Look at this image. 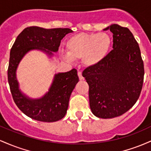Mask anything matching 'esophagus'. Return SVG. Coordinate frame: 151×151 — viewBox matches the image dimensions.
Returning a JSON list of instances; mask_svg holds the SVG:
<instances>
[{
    "label": "esophagus",
    "mask_w": 151,
    "mask_h": 151,
    "mask_svg": "<svg viewBox=\"0 0 151 151\" xmlns=\"http://www.w3.org/2000/svg\"><path fill=\"white\" fill-rule=\"evenodd\" d=\"M78 76H79V79H80V80H83V79H84V77L82 76V73H81V72H78Z\"/></svg>",
    "instance_id": "1"
}]
</instances>
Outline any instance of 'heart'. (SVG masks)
<instances>
[{"label": "heart", "mask_w": 151, "mask_h": 151, "mask_svg": "<svg viewBox=\"0 0 151 151\" xmlns=\"http://www.w3.org/2000/svg\"><path fill=\"white\" fill-rule=\"evenodd\" d=\"M111 45V39L108 34L79 33L71 37L66 44L67 55L62 54L65 60L82 59L84 65L93 67L103 61Z\"/></svg>", "instance_id": "obj_1"}]
</instances>
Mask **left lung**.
I'll use <instances>...</instances> for the list:
<instances>
[{
    "label": "left lung",
    "mask_w": 151,
    "mask_h": 151,
    "mask_svg": "<svg viewBox=\"0 0 151 151\" xmlns=\"http://www.w3.org/2000/svg\"><path fill=\"white\" fill-rule=\"evenodd\" d=\"M113 33V48L99 64L89 67L82 75L89 84L92 113L101 119L125 114L141 94L144 66L139 45L125 27L114 24L104 29Z\"/></svg>",
    "instance_id": "8db88e82"
}]
</instances>
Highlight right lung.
Here are the masks:
<instances>
[{
    "label": "right lung",
    "instance_id": "right-lung-1",
    "mask_svg": "<svg viewBox=\"0 0 151 151\" xmlns=\"http://www.w3.org/2000/svg\"><path fill=\"white\" fill-rule=\"evenodd\" d=\"M72 32L70 28L45 29L30 26L19 34L12 46L8 69L10 92L18 109L31 119L42 122H55L62 119L67 113L70 95L79 81V77L75 69L56 74L45 96L40 99L30 100L18 89L15 71L19 62L30 50L40 49L52 55V52L58 51L62 38Z\"/></svg>",
    "mask_w": 151,
    "mask_h": 151
}]
</instances>
